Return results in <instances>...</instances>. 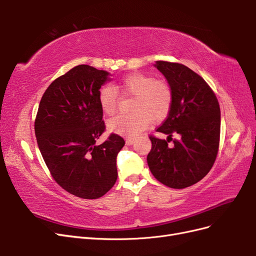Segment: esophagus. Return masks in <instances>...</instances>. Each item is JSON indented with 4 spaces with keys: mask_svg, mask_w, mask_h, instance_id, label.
Masks as SVG:
<instances>
[{
    "mask_svg": "<svg viewBox=\"0 0 256 256\" xmlns=\"http://www.w3.org/2000/svg\"><path fill=\"white\" fill-rule=\"evenodd\" d=\"M134 143V138H126V145H132Z\"/></svg>",
    "mask_w": 256,
    "mask_h": 256,
    "instance_id": "obj_1",
    "label": "esophagus"
}]
</instances>
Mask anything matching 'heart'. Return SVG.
I'll return each instance as SVG.
<instances>
[{"mask_svg":"<svg viewBox=\"0 0 256 256\" xmlns=\"http://www.w3.org/2000/svg\"><path fill=\"white\" fill-rule=\"evenodd\" d=\"M120 88L136 96L134 113L118 114L108 122L110 131L126 136H136L150 126V120L164 118L172 104V90L164 81H154L150 76L132 74L124 78ZM99 104L106 115H112L118 108V92L114 86L106 85L99 92ZM152 118L150 119V118Z\"/></svg>","mask_w":256,"mask_h":256,"instance_id":"1","label":"heart"}]
</instances>
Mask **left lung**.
I'll use <instances>...</instances> for the list:
<instances>
[{"label": "left lung", "instance_id": "left-lung-1", "mask_svg": "<svg viewBox=\"0 0 256 256\" xmlns=\"http://www.w3.org/2000/svg\"><path fill=\"white\" fill-rule=\"evenodd\" d=\"M154 67L164 76L173 98L166 120L157 128L168 138L150 136L147 164L161 184L184 189L204 178L214 164L220 142V106L205 80L187 66L157 60ZM173 134H180V140L168 148Z\"/></svg>", "mask_w": 256, "mask_h": 256}]
</instances>
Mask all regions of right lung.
<instances>
[{
    "instance_id": "1",
    "label": "right lung",
    "mask_w": 256,
    "mask_h": 256,
    "mask_svg": "<svg viewBox=\"0 0 256 256\" xmlns=\"http://www.w3.org/2000/svg\"><path fill=\"white\" fill-rule=\"evenodd\" d=\"M110 74L79 65L54 80L42 97L35 136L52 177L72 194L102 198L118 180L116 157L125 145L118 134L96 141L106 130L99 92Z\"/></svg>"
}]
</instances>
